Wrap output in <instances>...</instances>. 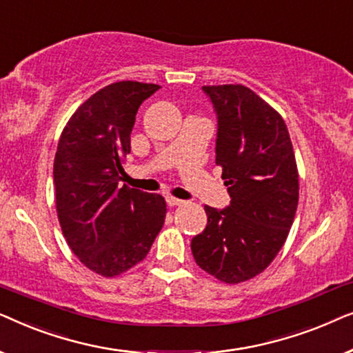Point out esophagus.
I'll use <instances>...</instances> for the list:
<instances>
[{
  "label": "esophagus",
  "instance_id": "34e87169",
  "mask_svg": "<svg viewBox=\"0 0 353 353\" xmlns=\"http://www.w3.org/2000/svg\"><path fill=\"white\" fill-rule=\"evenodd\" d=\"M167 202H168V205H172V207H176V205H183V204H185V201L176 199V197H173V196H168V197H167Z\"/></svg>",
  "mask_w": 353,
  "mask_h": 353
}]
</instances>
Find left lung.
<instances>
[{"label": "left lung", "instance_id": "obj_1", "mask_svg": "<svg viewBox=\"0 0 353 353\" xmlns=\"http://www.w3.org/2000/svg\"><path fill=\"white\" fill-rule=\"evenodd\" d=\"M219 115L216 165L231 204L205 205L207 226L191 241L196 263L226 284L263 272L286 243L299 204V172L286 123L244 85L202 86Z\"/></svg>", "mask_w": 353, "mask_h": 353}]
</instances>
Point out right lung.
Here are the masks:
<instances>
[{"mask_svg": "<svg viewBox=\"0 0 353 353\" xmlns=\"http://www.w3.org/2000/svg\"><path fill=\"white\" fill-rule=\"evenodd\" d=\"M161 88L115 81L91 94L62 130L54 157L56 212L81 263L104 278L146 259L167 215L165 199L123 185L139 105Z\"/></svg>", "mask_w": 353, "mask_h": 353, "instance_id": "obj_1", "label": "right lung"}]
</instances>
